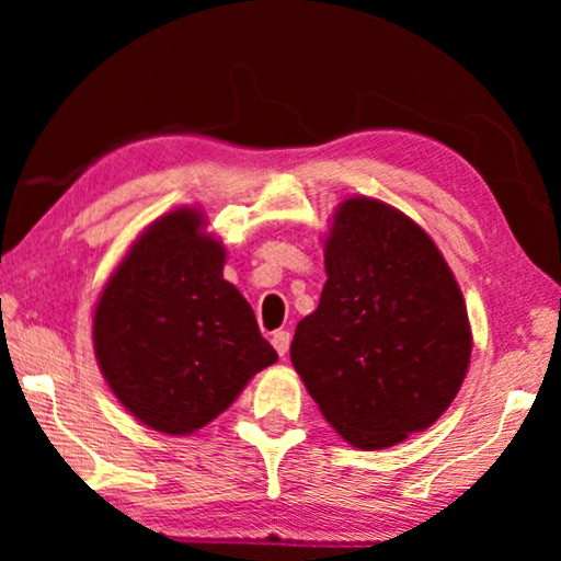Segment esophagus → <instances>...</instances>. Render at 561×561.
Returning a JSON list of instances; mask_svg holds the SVG:
<instances>
[{"mask_svg": "<svg viewBox=\"0 0 561 561\" xmlns=\"http://www.w3.org/2000/svg\"><path fill=\"white\" fill-rule=\"evenodd\" d=\"M289 341H291L289 331H284V329L274 331V334H272V346H274V351H277V354H279L282 358L287 356V351H289Z\"/></svg>", "mask_w": 561, "mask_h": 561, "instance_id": "34e87169", "label": "esophagus"}]
</instances>
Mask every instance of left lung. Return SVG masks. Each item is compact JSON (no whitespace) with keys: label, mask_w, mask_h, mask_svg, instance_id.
<instances>
[{"label":"left lung","mask_w":561,"mask_h":561,"mask_svg":"<svg viewBox=\"0 0 561 561\" xmlns=\"http://www.w3.org/2000/svg\"><path fill=\"white\" fill-rule=\"evenodd\" d=\"M327 284L291 364L319 411L360 450L438 421L470 366L462 291L438 247L396 207L351 197L324 242Z\"/></svg>","instance_id":"1"}]
</instances>
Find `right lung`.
I'll return each mask as SVG.
<instances>
[{"instance_id": "1", "label": "right lung", "mask_w": 561, "mask_h": 561, "mask_svg": "<svg viewBox=\"0 0 561 561\" xmlns=\"http://www.w3.org/2000/svg\"><path fill=\"white\" fill-rule=\"evenodd\" d=\"M180 207L138 237L93 314L111 391L148 428L187 435L277 360L247 299L222 279L225 247Z\"/></svg>"}]
</instances>
